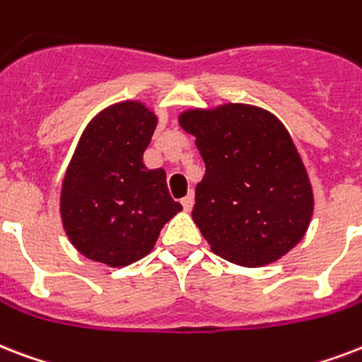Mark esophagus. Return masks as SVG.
Segmentation results:
<instances>
[{
	"mask_svg": "<svg viewBox=\"0 0 362 362\" xmlns=\"http://www.w3.org/2000/svg\"><path fill=\"white\" fill-rule=\"evenodd\" d=\"M182 206H184V211H192V206H193V193H187L186 197L182 199Z\"/></svg>",
	"mask_w": 362,
	"mask_h": 362,
	"instance_id": "1",
	"label": "esophagus"
}]
</instances>
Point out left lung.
Wrapping results in <instances>:
<instances>
[{"label": "left lung", "mask_w": 362, "mask_h": 362, "mask_svg": "<svg viewBox=\"0 0 362 362\" xmlns=\"http://www.w3.org/2000/svg\"><path fill=\"white\" fill-rule=\"evenodd\" d=\"M178 121L205 161L192 216L212 252L260 267L296 247L313 214V192L285 125L248 104L187 110Z\"/></svg>", "instance_id": "1"}]
</instances>
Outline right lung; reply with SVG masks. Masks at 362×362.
<instances>
[{"label":"right lung","mask_w":362,"mask_h":362,"mask_svg":"<svg viewBox=\"0 0 362 362\" xmlns=\"http://www.w3.org/2000/svg\"><path fill=\"white\" fill-rule=\"evenodd\" d=\"M157 117L142 102L102 110L83 131L60 192L71 245L89 260L125 267L144 258L180 203L163 169L142 161Z\"/></svg>","instance_id":"add662e5"}]
</instances>
